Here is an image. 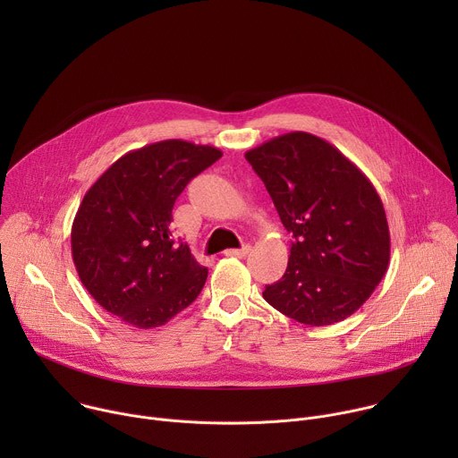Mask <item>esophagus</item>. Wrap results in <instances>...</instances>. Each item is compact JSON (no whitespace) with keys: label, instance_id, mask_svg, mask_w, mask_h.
<instances>
[{"label":"esophagus","instance_id":"esophagus-1","mask_svg":"<svg viewBox=\"0 0 458 458\" xmlns=\"http://www.w3.org/2000/svg\"><path fill=\"white\" fill-rule=\"evenodd\" d=\"M251 246L250 244H242V248H233V250H226L225 253L226 255H232V257H246L250 253Z\"/></svg>","mask_w":458,"mask_h":458}]
</instances>
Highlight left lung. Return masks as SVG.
I'll return each instance as SVG.
<instances>
[{"instance_id":"left-lung-1","label":"left lung","mask_w":458,"mask_h":458,"mask_svg":"<svg viewBox=\"0 0 458 458\" xmlns=\"http://www.w3.org/2000/svg\"><path fill=\"white\" fill-rule=\"evenodd\" d=\"M293 233L288 268L263 297L286 317L330 326L355 313L389 263V228L371 181L334 145L308 132L244 154Z\"/></svg>"}]
</instances>
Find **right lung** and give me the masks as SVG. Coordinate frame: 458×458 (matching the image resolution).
Wrapping results in <instances>:
<instances>
[{"instance_id":"1","label":"right lung","mask_w":458,"mask_h":458,"mask_svg":"<svg viewBox=\"0 0 458 458\" xmlns=\"http://www.w3.org/2000/svg\"><path fill=\"white\" fill-rule=\"evenodd\" d=\"M223 152L166 140L119 157L85 193L72 223V259L89 293L119 320L157 328L201 293L208 270L172 235L184 186Z\"/></svg>"}]
</instances>
